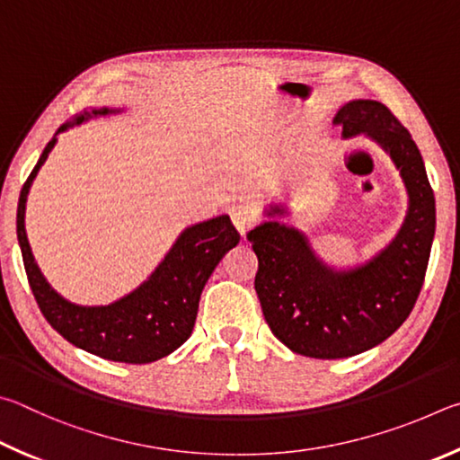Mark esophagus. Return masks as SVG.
I'll use <instances>...</instances> for the list:
<instances>
[{"instance_id":"1","label":"esophagus","mask_w":460,"mask_h":460,"mask_svg":"<svg viewBox=\"0 0 460 460\" xmlns=\"http://www.w3.org/2000/svg\"><path fill=\"white\" fill-rule=\"evenodd\" d=\"M230 217H232V222H234L236 230H238L243 236H246V232L251 230V228H254L256 222H259V216H256L254 209H252L251 206H246V204L232 206Z\"/></svg>"}]
</instances>
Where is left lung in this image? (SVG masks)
I'll list each match as a JSON object with an SVG mask.
<instances>
[{
  "instance_id": "obj_1",
  "label": "left lung",
  "mask_w": 460,
  "mask_h": 460,
  "mask_svg": "<svg viewBox=\"0 0 460 460\" xmlns=\"http://www.w3.org/2000/svg\"><path fill=\"white\" fill-rule=\"evenodd\" d=\"M333 125L343 137L366 133L390 153L410 206L396 240L366 267L348 272L327 269L301 232L285 224L267 222L246 234L259 256L254 288L272 335L315 359L358 356L404 323L424 285L437 224L420 151L385 104L351 101L337 111Z\"/></svg>"
}]
</instances>
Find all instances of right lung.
<instances>
[{
  "label": "right lung",
  "instance_id": "1",
  "mask_svg": "<svg viewBox=\"0 0 460 460\" xmlns=\"http://www.w3.org/2000/svg\"><path fill=\"white\" fill-rule=\"evenodd\" d=\"M107 112L112 111H84L83 115L60 125L56 135L72 125L83 123L91 115H107ZM56 135L46 145L36 167L31 169L18 201V243L28 283L40 311L64 340L102 359L151 364L169 356L191 335L199 295L224 252L238 244V230L232 226L228 216H217L208 222L190 226L181 232L149 280H145L131 295L107 307H80L68 303L46 283L40 272L23 226L30 185L56 145Z\"/></svg>",
  "mask_w": 460,
  "mask_h": 460
}]
</instances>
